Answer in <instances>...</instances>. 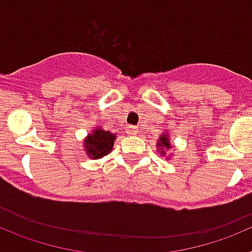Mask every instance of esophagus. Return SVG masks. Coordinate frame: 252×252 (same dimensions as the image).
I'll list each match as a JSON object with an SVG mask.
<instances>
[{
	"label": "esophagus",
	"mask_w": 252,
	"mask_h": 252,
	"mask_svg": "<svg viewBox=\"0 0 252 252\" xmlns=\"http://www.w3.org/2000/svg\"><path fill=\"white\" fill-rule=\"evenodd\" d=\"M127 133L128 135H135V133H137V127H135V126H130V125H128Z\"/></svg>",
	"instance_id": "34e87169"
}]
</instances>
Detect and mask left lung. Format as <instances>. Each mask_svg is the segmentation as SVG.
<instances>
[{
  "label": "left lung",
  "mask_w": 252,
  "mask_h": 252,
  "mask_svg": "<svg viewBox=\"0 0 252 252\" xmlns=\"http://www.w3.org/2000/svg\"><path fill=\"white\" fill-rule=\"evenodd\" d=\"M157 146H158V149H160L159 150L160 155H164V154H166V150L171 148L170 139H169L168 133H165V135H160L159 141H158Z\"/></svg>",
  "instance_id": "8db88e82"
}]
</instances>
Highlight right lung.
<instances>
[{
	"label": "right lung",
	"mask_w": 252,
	"mask_h": 252,
	"mask_svg": "<svg viewBox=\"0 0 252 252\" xmlns=\"http://www.w3.org/2000/svg\"><path fill=\"white\" fill-rule=\"evenodd\" d=\"M116 135L110 131H104L103 128H94L84 140V148L87 155L91 159H101L104 155L110 153L113 148Z\"/></svg>",
	"instance_id": "add662e5"
}]
</instances>
